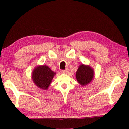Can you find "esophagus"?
<instances>
[{"instance_id":"1","label":"esophagus","mask_w":129,"mask_h":129,"mask_svg":"<svg viewBox=\"0 0 129 129\" xmlns=\"http://www.w3.org/2000/svg\"><path fill=\"white\" fill-rule=\"evenodd\" d=\"M68 69L62 70V71H61V72L62 73H68Z\"/></svg>"}]
</instances>
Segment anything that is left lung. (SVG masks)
Wrapping results in <instances>:
<instances>
[{
  "mask_svg": "<svg viewBox=\"0 0 129 129\" xmlns=\"http://www.w3.org/2000/svg\"><path fill=\"white\" fill-rule=\"evenodd\" d=\"M76 77L81 86L88 85L93 80V69L89 65L81 64L76 72Z\"/></svg>",
  "mask_w": 129,
  "mask_h": 129,
  "instance_id": "obj_1",
  "label": "left lung"
}]
</instances>
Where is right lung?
I'll use <instances>...</instances> for the list:
<instances>
[{
    "label": "right lung",
    "instance_id": "add662e5",
    "mask_svg": "<svg viewBox=\"0 0 129 129\" xmlns=\"http://www.w3.org/2000/svg\"><path fill=\"white\" fill-rule=\"evenodd\" d=\"M55 75L56 73L47 65H39L34 69L32 79L38 88L46 90L48 88Z\"/></svg>",
    "mask_w": 129,
    "mask_h": 129
}]
</instances>
